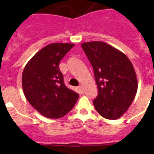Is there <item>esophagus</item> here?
<instances>
[{"instance_id": "esophagus-1", "label": "esophagus", "mask_w": 154, "mask_h": 154, "mask_svg": "<svg viewBox=\"0 0 154 154\" xmlns=\"http://www.w3.org/2000/svg\"><path fill=\"white\" fill-rule=\"evenodd\" d=\"M77 88H78L79 91L80 92V94H83L84 93V89H83V86H79L78 87H77Z\"/></svg>"}]
</instances>
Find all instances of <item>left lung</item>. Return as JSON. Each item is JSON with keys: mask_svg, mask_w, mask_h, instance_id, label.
Wrapping results in <instances>:
<instances>
[{"mask_svg": "<svg viewBox=\"0 0 154 154\" xmlns=\"http://www.w3.org/2000/svg\"><path fill=\"white\" fill-rule=\"evenodd\" d=\"M93 70L98 94L93 100L97 112L116 120L127 111L138 88L133 64L122 51L103 42L81 45Z\"/></svg>", "mask_w": 154, "mask_h": 154, "instance_id": "obj_1", "label": "left lung"}]
</instances>
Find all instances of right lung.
Wrapping results in <instances>:
<instances>
[{
    "mask_svg": "<svg viewBox=\"0 0 154 154\" xmlns=\"http://www.w3.org/2000/svg\"><path fill=\"white\" fill-rule=\"evenodd\" d=\"M74 46L52 43L31 58L22 73V88L29 103L43 116L60 119L74 107L79 94L66 86L59 68L62 59Z\"/></svg>",
    "mask_w": 154,
    "mask_h": 154,
    "instance_id": "add662e5",
    "label": "right lung"
}]
</instances>
